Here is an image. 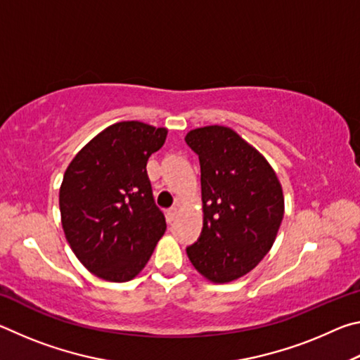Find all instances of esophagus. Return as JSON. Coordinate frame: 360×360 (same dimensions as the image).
I'll return each instance as SVG.
<instances>
[{
  "label": "esophagus",
  "mask_w": 360,
  "mask_h": 360,
  "mask_svg": "<svg viewBox=\"0 0 360 360\" xmlns=\"http://www.w3.org/2000/svg\"><path fill=\"white\" fill-rule=\"evenodd\" d=\"M178 212H179V210H178V206H173V208H169V210L167 211L168 221H174V219H176V216H178Z\"/></svg>",
  "instance_id": "34e87169"
}]
</instances>
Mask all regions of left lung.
Returning a JSON list of instances; mask_svg holds the SVG:
<instances>
[{
    "label": "left lung",
    "instance_id": "8db88e82",
    "mask_svg": "<svg viewBox=\"0 0 360 360\" xmlns=\"http://www.w3.org/2000/svg\"><path fill=\"white\" fill-rule=\"evenodd\" d=\"M186 143L202 168L203 230L188 260L214 284L248 275L270 251L284 216L275 169L238 133L224 125L191 130Z\"/></svg>",
    "mask_w": 360,
    "mask_h": 360
}]
</instances>
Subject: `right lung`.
Masks as SVG:
<instances>
[{"instance_id": "right-lung-1", "label": "right lung", "mask_w": 360, "mask_h": 360, "mask_svg": "<svg viewBox=\"0 0 360 360\" xmlns=\"http://www.w3.org/2000/svg\"><path fill=\"white\" fill-rule=\"evenodd\" d=\"M167 135L163 127L117 122L90 139L66 168L58 198L66 241L105 281L139 275L165 233L146 165Z\"/></svg>"}]
</instances>
